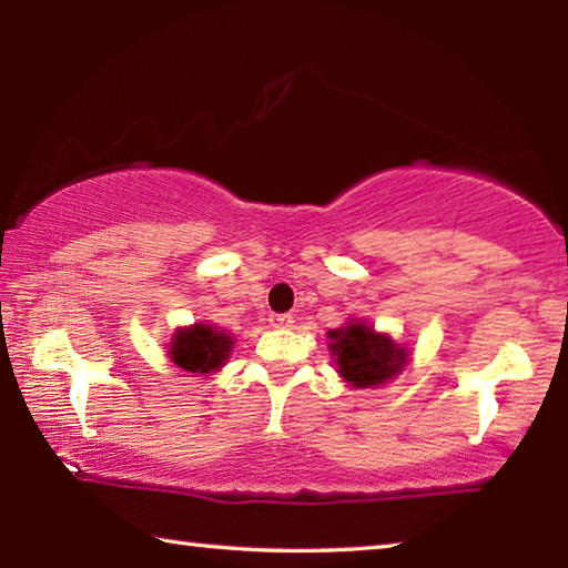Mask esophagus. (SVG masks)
Returning <instances> with one entry per match:
<instances>
[{"mask_svg": "<svg viewBox=\"0 0 568 568\" xmlns=\"http://www.w3.org/2000/svg\"><path fill=\"white\" fill-rule=\"evenodd\" d=\"M267 321H271L273 328H291V325H293V315H291V313H273Z\"/></svg>", "mask_w": 568, "mask_h": 568, "instance_id": "34e87169", "label": "esophagus"}]
</instances>
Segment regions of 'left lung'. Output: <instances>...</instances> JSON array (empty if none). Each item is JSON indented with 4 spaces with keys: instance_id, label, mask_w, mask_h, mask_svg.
I'll return each instance as SVG.
<instances>
[{
    "instance_id": "obj_1",
    "label": "left lung",
    "mask_w": 568,
    "mask_h": 568,
    "mask_svg": "<svg viewBox=\"0 0 568 568\" xmlns=\"http://www.w3.org/2000/svg\"><path fill=\"white\" fill-rule=\"evenodd\" d=\"M328 338L335 373L351 388L386 386L410 361L408 345L393 341V335L376 331L363 318H348L341 328L328 331Z\"/></svg>"
}]
</instances>
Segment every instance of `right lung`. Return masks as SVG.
Returning a JSON list of instances; mask_svg holds the SVG:
<instances>
[{
    "label": "right lung",
    "instance_id": "right-lung-1",
    "mask_svg": "<svg viewBox=\"0 0 568 568\" xmlns=\"http://www.w3.org/2000/svg\"><path fill=\"white\" fill-rule=\"evenodd\" d=\"M235 348L233 333L217 328L215 323L200 321L182 325L172 333L168 355L170 361L195 378H207L220 373Z\"/></svg>",
    "mask_w": 568,
    "mask_h": 568
}]
</instances>
